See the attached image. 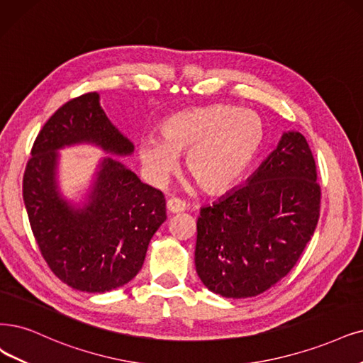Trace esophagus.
Segmentation results:
<instances>
[{
    "label": "esophagus",
    "instance_id": "34e87169",
    "mask_svg": "<svg viewBox=\"0 0 363 363\" xmlns=\"http://www.w3.org/2000/svg\"><path fill=\"white\" fill-rule=\"evenodd\" d=\"M186 209V203L184 200L178 199V197H172L167 200V211L172 213H177V212H182Z\"/></svg>",
    "mask_w": 363,
    "mask_h": 363
}]
</instances>
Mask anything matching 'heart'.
Returning <instances> with one entry per match:
<instances>
[{
  "mask_svg": "<svg viewBox=\"0 0 363 363\" xmlns=\"http://www.w3.org/2000/svg\"><path fill=\"white\" fill-rule=\"evenodd\" d=\"M161 136H145L139 155L155 182L164 181L186 152L185 166L205 191L232 189L260 152L262 118L248 109L217 104L179 112L161 124Z\"/></svg>",
  "mask_w": 363,
  "mask_h": 363,
  "instance_id": "obj_1",
  "label": "heart"
}]
</instances>
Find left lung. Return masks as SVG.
<instances>
[{
  "mask_svg": "<svg viewBox=\"0 0 363 363\" xmlns=\"http://www.w3.org/2000/svg\"><path fill=\"white\" fill-rule=\"evenodd\" d=\"M321 189L306 139L284 133L248 182L200 209L196 271L224 298L271 289L298 263L320 217Z\"/></svg>",
  "mask_w": 363,
  "mask_h": 363,
  "instance_id": "left-lung-1",
  "label": "left lung"
}]
</instances>
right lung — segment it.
<instances>
[{
    "label": "right lung",
    "instance_id": "add662e5",
    "mask_svg": "<svg viewBox=\"0 0 363 363\" xmlns=\"http://www.w3.org/2000/svg\"><path fill=\"white\" fill-rule=\"evenodd\" d=\"M96 143L127 155L134 146L107 119L99 94L62 104L40 130L26 163L22 194L40 252L62 283L88 293L123 287L142 269L147 245L166 220V199L113 158H104L82 209L57 191L58 150Z\"/></svg>",
    "mask_w": 363,
    "mask_h": 363
}]
</instances>
